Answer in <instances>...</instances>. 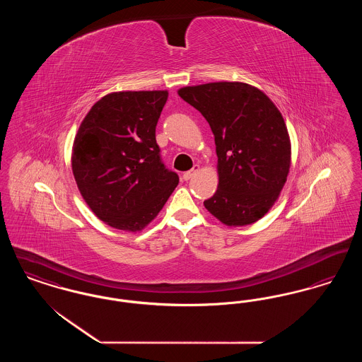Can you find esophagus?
<instances>
[{
  "instance_id": "34e87169",
  "label": "esophagus",
  "mask_w": 362,
  "mask_h": 362,
  "mask_svg": "<svg viewBox=\"0 0 362 362\" xmlns=\"http://www.w3.org/2000/svg\"><path fill=\"white\" fill-rule=\"evenodd\" d=\"M198 171H199V165H197V164H195L189 171L183 173V179H185V180H189V179H191L195 173H198Z\"/></svg>"
}]
</instances>
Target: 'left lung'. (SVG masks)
Here are the masks:
<instances>
[{"instance_id":"left-lung-1","label":"left lung","mask_w":362,"mask_h":362,"mask_svg":"<svg viewBox=\"0 0 362 362\" xmlns=\"http://www.w3.org/2000/svg\"><path fill=\"white\" fill-rule=\"evenodd\" d=\"M177 93L214 134L218 187L204 205L228 226L257 223L278 199L291 168V139L279 110L260 89L238 81L185 86Z\"/></svg>"}]
</instances>
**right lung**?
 <instances>
[{"label":"right lung","mask_w":362,"mask_h":362,"mask_svg":"<svg viewBox=\"0 0 362 362\" xmlns=\"http://www.w3.org/2000/svg\"><path fill=\"white\" fill-rule=\"evenodd\" d=\"M168 90H124L92 105L73 142L71 170L86 205L105 224L142 230L179 183L165 168L156 124Z\"/></svg>","instance_id":"add662e5"}]
</instances>
